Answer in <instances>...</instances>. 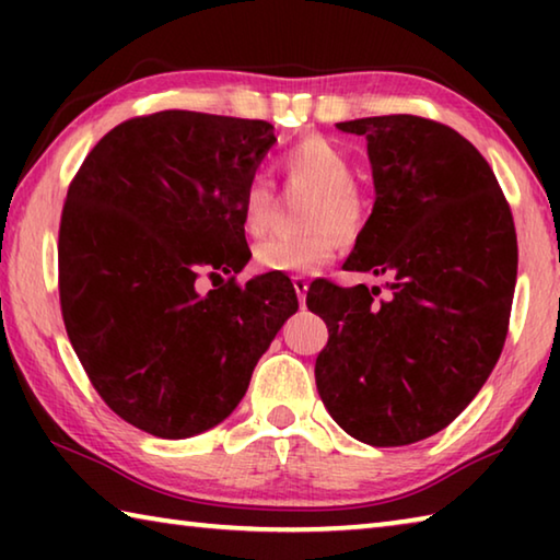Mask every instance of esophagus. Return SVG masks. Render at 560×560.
Returning <instances> with one entry per match:
<instances>
[{"instance_id": "esophagus-1", "label": "esophagus", "mask_w": 560, "mask_h": 560, "mask_svg": "<svg viewBox=\"0 0 560 560\" xmlns=\"http://www.w3.org/2000/svg\"><path fill=\"white\" fill-rule=\"evenodd\" d=\"M293 289H296V296L301 306H306V293H308V279L306 277H291Z\"/></svg>"}]
</instances>
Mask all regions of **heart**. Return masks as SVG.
Masks as SVG:
<instances>
[{"label": "heart", "instance_id": "obj_1", "mask_svg": "<svg viewBox=\"0 0 560 560\" xmlns=\"http://www.w3.org/2000/svg\"><path fill=\"white\" fill-rule=\"evenodd\" d=\"M281 170L291 179L318 187L308 207L306 224L314 232L301 236H269L254 249V264L271 273H311L318 271L334 257L338 236L334 230L350 234L363 222V200L355 179V163L334 140L311 136L281 155ZM273 192L264 177H254L246 185L240 214L246 234L261 236L271 222Z\"/></svg>", "mask_w": 560, "mask_h": 560}]
</instances>
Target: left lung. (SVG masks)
Here are the masks:
<instances>
[{"instance_id": "8db88e82", "label": "left lung", "mask_w": 560, "mask_h": 560, "mask_svg": "<svg viewBox=\"0 0 560 560\" xmlns=\"http://www.w3.org/2000/svg\"><path fill=\"white\" fill-rule=\"evenodd\" d=\"M363 136L373 212L346 271L381 287L314 281L308 308L326 320L316 387L328 415L373 447L432 438L494 371L516 287V232L491 167L457 130L417 116L338 122Z\"/></svg>"}]
</instances>
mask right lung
Instances as JSON below:
<instances>
[{
	"label": "right lung",
	"mask_w": 560,
	"mask_h": 560,
	"mask_svg": "<svg viewBox=\"0 0 560 560\" xmlns=\"http://www.w3.org/2000/svg\"><path fill=\"white\" fill-rule=\"evenodd\" d=\"M277 143L267 120L160 110L120 122L83 160L59 230V293L93 387L163 440L234 412L299 299L283 273L207 293L252 252L240 202Z\"/></svg>",
	"instance_id": "1"
}]
</instances>
